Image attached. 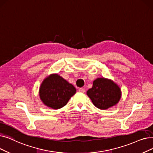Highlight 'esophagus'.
Segmentation results:
<instances>
[{
    "instance_id": "obj_1",
    "label": "esophagus",
    "mask_w": 153,
    "mask_h": 153,
    "mask_svg": "<svg viewBox=\"0 0 153 153\" xmlns=\"http://www.w3.org/2000/svg\"><path fill=\"white\" fill-rule=\"evenodd\" d=\"M79 91H80V92H85V90L84 88H79Z\"/></svg>"
}]
</instances>
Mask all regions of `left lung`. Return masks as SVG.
Wrapping results in <instances>:
<instances>
[{
    "mask_svg": "<svg viewBox=\"0 0 153 153\" xmlns=\"http://www.w3.org/2000/svg\"><path fill=\"white\" fill-rule=\"evenodd\" d=\"M87 95L96 108L105 110L117 104L121 97V91L114 81L101 77L94 81Z\"/></svg>",
    "mask_w": 153,
    "mask_h": 153,
    "instance_id": "left-lung-1",
    "label": "left lung"
}]
</instances>
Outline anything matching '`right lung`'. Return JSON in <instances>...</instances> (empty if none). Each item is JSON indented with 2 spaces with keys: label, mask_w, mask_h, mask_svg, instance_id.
I'll use <instances>...</instances> for the list:
<instances>
[{
  "label": "right lung",
  "mask_w": 153,
  "mask_h": 153,
  "mask_svg": "<svg viewBox=\"0 0 153 153\" xmlns=\"http://www.w3.org/2000/svg\"><path fill=\"white\" fill-rule=\"evenodd\" d=\"M76 92L74 85L57 74H53L44 79L39 89V96L48 107L59 109L67 104Z\"/></svg>",
  "instance_id": "1"
}]
</instances>
